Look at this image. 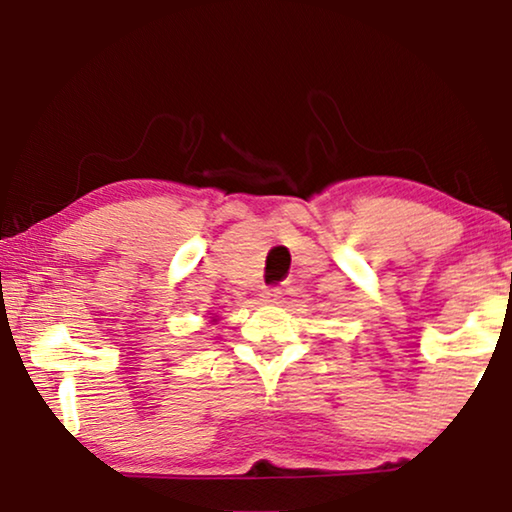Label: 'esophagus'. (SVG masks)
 Segmentation results:
<instances>
[{"instance_id": "obj_1", "label": "esophagus", "mask_w": 512, "mask_h": 512, "mask_svg": "<svg viewBox=\"0 0 512 512\" xmlns=\"http://www.w3.org/2000/svg\"><path fill=\"white\" fill-rule=\"evenodd\" d=\"M279 293H282V291H279L277 286H270V289H263L261 300H263V303L272 305V303H277V300H279Z\"/></svg>"}]
</instances>
